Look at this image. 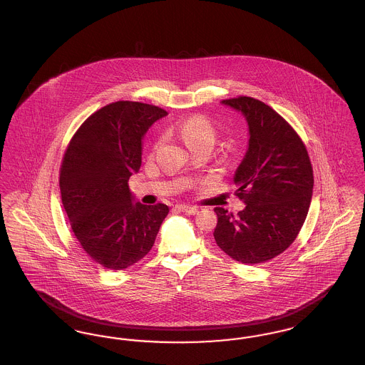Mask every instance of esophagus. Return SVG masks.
<instances>
[{
	"label": "esophagus",
	"instance_id": "obj_1",
	"mask_svg": "<svg viewBox=\"0 0 365 365\" xmlns=\"http://www.w3.org/2000/svg\"><path fill=\"white\" fill-rule=\"evenodd\" d=\"M175 208L178 209V210H180V212H185V213H187V215H195V213H198V208L189 207V205H176Z\"/></svg>",
	"mask_w": 365,
	"mask_h": 365
}]
</instances>
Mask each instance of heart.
<instances>
[{
	"instance_id": "heart-1",
	"label": "heart",
	"mask_w": 365,
	"mask_h": 365,
	"mask_svg": "<svg viewBox=\"0 0 365 365\" xmlns=\"http://www.w3.org/2000/svg\"><path fill=\"white\" fill-rule=\"evenodd\" d=\"M179 134L187 146L201 142H215V128L207 118L192 116L179 125Z\"/></svg>"
}]
</instances>
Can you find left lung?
<instances>
[{
  "label": "left lung",
  "instance_id": "1",
  "mask_svg": "<svg viewBox=\"0 0 365 365\" xmlns=\"http://www.w3.org/2000/svg\"><path fill=\"white\" fill-rule=\"evenodd\" d=\"M247 123V150L234 183L245 208L237 216L215 208L213 237L231 259L259 264L277 257L294 242L313 191V171L305 145L271 106L252 97L223 100Z\"/></svg>",
  "mask_w": 365,
  "mask_h": 365
}]
</instances>
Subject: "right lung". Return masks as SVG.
<instances>
[{
  "instance_id": "add662e5",
  "label": "right lung",
  "mask_w": 365,
  "mask_h": 365,
  "mask_svg": "<svg viewBox=\"0 0 365 365\" xmlns=\"http://www.w3.org/2000/svg\"><path fill=\"white\" fill-rule=\"evenodd\" d=\"M168 113L155 105L118 101L81 125L60 173L63 205L87 255L105 268L124 269L152 249L170 208L143 205L128 189L142 161V139Z\"/></svg>"
}]
</instances>
